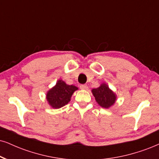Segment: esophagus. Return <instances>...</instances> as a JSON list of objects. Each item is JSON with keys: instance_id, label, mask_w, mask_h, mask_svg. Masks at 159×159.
<instances>
[{"instance_id": "obj_1", "label": "esophagus", "mask_w": 159, "mask_h": 159, "mask_svg": "<svg viewBox=\"0 0 159 159\" xmlns=\"http://www.w3.org/2000/svg\"><path fill=\"white\" fill-rule=\"evenodd\" d=\"M80 88L81 89H83V90H87L88 89V85H85V84H84V85H80Z\"/></svg>"}]
</instances>
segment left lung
Instances as JSON below:
<instances>
[{"label": "left lung", "mask_w": 159, "mask_h": 159, "mask_svg": "<svg viewBox=\"0 0 159 159\" xmlns=\"http://www.w3.org/2000/svg\"><path fill=\"white\" fill-rule=\"evenodd\" d=\"M91 91L97 102L104 108H109L116 100V96L105 83L101 84L99 88L92 89Z\"/></svg>", "instance_id": "1"}]
</instances>
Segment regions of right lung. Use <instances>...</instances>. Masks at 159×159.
Segmentation results:
<instances>
[{"label":"right lung","mask_w":159,"mask_h":159,"mask_svg":"<svg viewBox=\"0 0 159 159\" xmlns=\"http://www.w3.org/2000/svg\"><path fill=\"white\" fill-rule=\"evenodd\" d=\"M76 90L78 88L76 86L67 85L62 80H59L55 86L47 92L46 99L53 108H60L69 102L70 97Z\"/></svg>","instance_id":"1"}]
</instances>
